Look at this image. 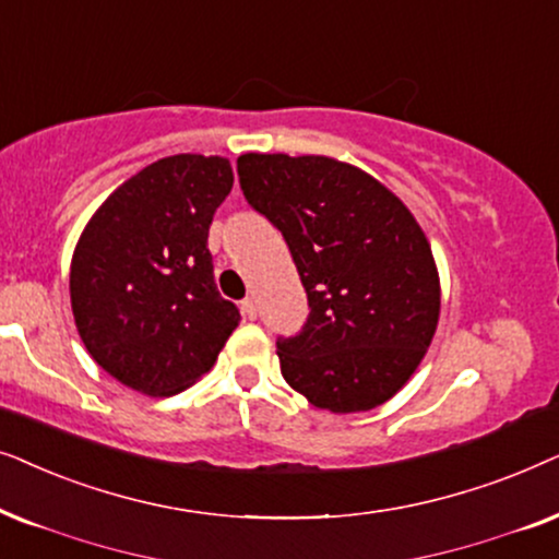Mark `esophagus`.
Instances as JSON below:
<instances>
[{"mask_svg": "<svg viewBox=\"0 0 559 559\" xmlns=\"http://www.w3.org/2000/svg\"><path fill=\"white\" fill-rule=\"evenodd\" d=\"M242 314L248 317V319H255V317H258L255 301H252V299H245V301H242Z\"/></svg>", "mask_w": 559, "mask_h": 559, "instance_id": "esophagus-1", "label": "esophagus"}]
</instances>
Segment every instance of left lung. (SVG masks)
I'll use <instances>...</instances> for the list:
<instances>
[{"label": "left lung", "instance_id": "left-lung-1", "mask_svg": "<svg viewBox=\"0 0 559 559\" xmlns=\"http://www.w3.org/2000/svg\"><path fill=\"white\" fill-rule=\"evenodd\" d=\"M237 176L284 233L307 288V326L275 349L286 383L332 414L385 404L440 322V273L419 222L378 178L326 155L245 153Z\"/></svg>", "mask_w": 559, "mask_h": 559}]
</instances>
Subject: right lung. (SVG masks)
<instances>
[{
	"mask_svg": "<svg viewBox=\"0 0 559 559\" xmlns=\"http://www.w3.org/2000/svg\"><path fill=\"white\" fill-rule=\"evenodd\" d=\"M233 181L222 155H168L111 191L79 237L69 281L79 337L132 391L189 389L240 324L206 248Z\"/></svg>",
	"mask_w": 559,
	"mask_h": 559,
	"instance_id": "obj_1",
	"label": "right lung"
}]
</instances>
